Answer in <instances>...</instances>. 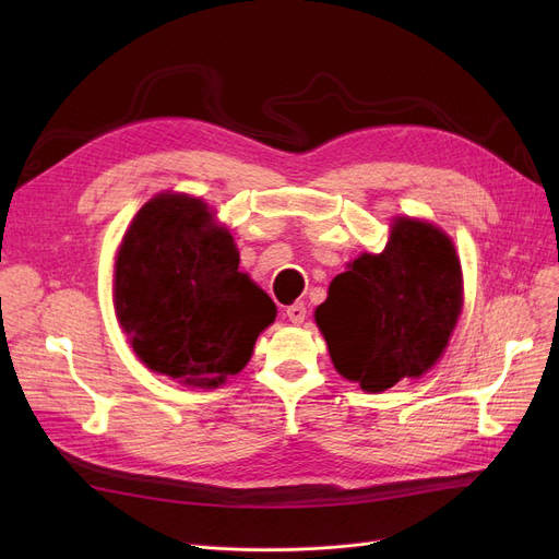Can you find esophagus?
Returning <instances> with one entry per match:
<instances>
[{"label":"esophagus","instance_id":"1","mask_svg":"<svg viewBox=\"0 0 559 559\" xmlns=\"http://www.w3.org/2000/svg\"><path fill=\"white\" fill-rule=\"evenodd\" d=\"M285 317L292 321V324H304L306 319V306L304 304H292L285 308Z\"/></svg>","mask_w":559,"mask_h":559}]
</instances>
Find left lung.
Here are the masks:
<instances>
[{"label":"left lung","instance_id":"obj_1","mask_svg":"<svg viewBox=\"0 0 559 559\" xmlns=\"http://www.w3.org/2000/svg\"><path fill=\"white\" fill-rule=\"evenodd\" d=\"M462 299V267L449 235L396 217L383 253L348 262L314 321L335 369L376 394L424 376L442 358Z\"/></svg>","mask_w":559,"mask_h":559}]
</instances>
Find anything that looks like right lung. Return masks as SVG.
I'll return each mask as SVG.
<instances>
[{"instance_id":"add662e5","label":"right lung","mask_w":559,"mask_h":559,"mask_svg":"<svg viewBox=\"0 0 559 559\" xmlns=\"http://www.w3.org/2000/svg\"><path fill=\"white\" fill-rule=\"evenodd\" d=\"M228 228L201 199L146 201L115 258V314L135 356L188 388L213 390L245 369L274 301L240 270Z\"/></svg>"}]
</instances>
